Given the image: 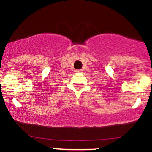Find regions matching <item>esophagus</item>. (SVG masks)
<instances>
[{
  "label": "esophagus",
  "instance_id": "1",
  "mask_svg": "<svg viewBox=\"0 0 152 152\" xmlns=\"http://www.w3.org/2000/svg\"><path fill=\"white\" fill-rule=\"evenodd\" d=\"M75 72H76V73H81V72H82V71L81 70H76V71H75Z\"/></svg>",
  "mask_w": 152,
  "mask_h": 152
}]
</instances>
